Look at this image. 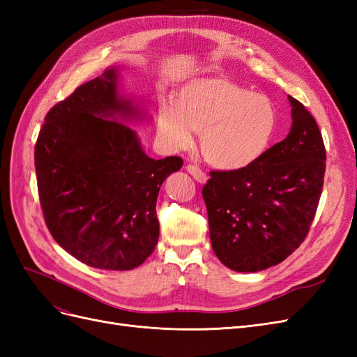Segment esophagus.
<instances>
[{"mask_svg": "<svg viewBox=\"0 0 357 357\" xmlns=\"http://www.w3.org/2000/svg\"><path fill=\"white\" fill-rule=\"evenodd\" d=\"M186 169H188V172H189V174L193 177V178H195L197 181H199V183H205V181H207V174H205V172L199 168V167H197V165H188L186 167Z\"/></svg>", "mask_w": 357, "mask_h": 357, "instance_id": "obj_1", "label": "esophagus"}]
</instances>
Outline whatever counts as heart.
I'll list each match as a JSON object with an SVG mask.
<instances>
[{
    "instance_id": "obj_1",
    "label": "heart",
    "mask_w": 357,
    "mask_h": 357,
    "mask_svg": "<svg viewBox=\"0 0 357 357\" xmlns=\"http://www.w3.org/2000/svg\"><path fill=\"white\" fill-rule=\"evenodd\" d=\"M278 113L262 93H252L225 77H201L177 92L174 107L158 114V132L174 149L201 134V152L214 168L238 171L266 152L277 132Z\"/></svg>"
}]
</instances>
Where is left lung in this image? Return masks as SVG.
Wrapping results in <instances>:
<instances>
[{
  "label": "left lung",
  "mask_w": 357,
  "mask_h": 357,
  "mask_svg": "<svg viewBox=\"0 0 357 357\" xmlns=\"http://www.w3.org/2000/svg\"><path fill=\"white\" fill-rule=\"evenodd\" d=\"M287 137L238 171H211L202 198L219 261L256 273L283 262L305 240L326 171V150L314 117L289 96Z\"/></svg>",
  "instance_id": "1"
}]
</instances>
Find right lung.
I'll list each match as a JSON object with an SVG mask.
<instances>
[{"label": "right lung", "mask_w": 357, "mask_h": 357, "mask_svg": "<svg viewBox=\"0 0 357 357\" xmlns=\"http://www.w3.org/2000/svg\"><path fill=\"white\" fill-rule=\"evenodd\" d=\"M117 68L53 105L36 143L43 215L55 241L77 261L128 271L153 253L156 199L183 160L149 158L131 128L143 114L117 92Z\"/></svg>", "instance_id": "obj_1"}]
</instances>
